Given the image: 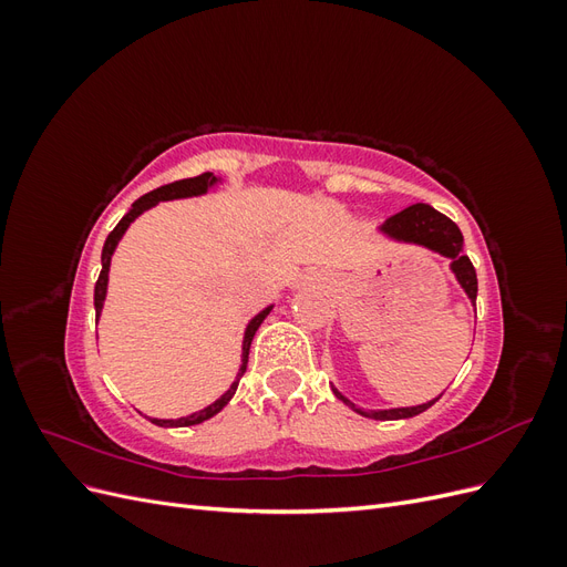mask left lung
<instances>
[{
  "label": "left lung",
  "instance_id": "left-lung-1",
  "mask_svg": "<svg viewBox=\"0 0 567 567\" xmlns=\"http://www.w3.org/2000/svg\"><path fill=\"white\" fill-rule=\"evenodd\" d=\"M379 231L390 238L394 244H409V246H419L425 248L431 252H437L442 257H447L450 260V269L456 277L458 286L463 288V293L468 296V300L475 307V298H477V277H475V269L468 260V255H463V236L461 229L454 225V221L437 213L435 208L425 203H416L411 205V208L392 215L390 219H385L383 225L379 227ZM336 398L348 404L357 414H362L367 419L373 421H398V419H411V416H419L421 411L431 409L437 400L425 402V404H416V406H394V409H362L357 406L354 402H350L346 394H342L336 385H331Z\"/></svg>",
  "mask_w": 567,
  "mask_h": 567
}]
</instances>
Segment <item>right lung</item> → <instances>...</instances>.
<instances>
[{
  "label": "right lung",
  "instance_id": "1",
  "mask_svg": "<svg viewBox=\"0 0 567 567\" xmlns=\"http://www.w3.org/2000/svg\"><path fill=\"white\" fill-rule=\"evenodd\" d=\"M217 184H221V179H219V177H215L213 173H203V175L192 177V179H182V182H175V184H165V186L156 188V192L144 194L142 198H136V200L132 203L130 213H127L123 219L117 221V227H115V229L109 234V238H106L104 250H101V274H99V281H96V286H94V310H96V321H99V317H101V310H104V300H106V290H109L111 257H113V252H115V248H117V244H120V238H123V236H125V231L130 229L132 221H134L136 217H140L142 213L151 210L153 205H158L161 200H175V198H194V196H203V194L213 192V188H215ZM271 310H274V302H271V305H267L262 312H257V315L248 321L246 331H244V346H241V367H238L236 379H234V383L229 385V390H227L225 394H219V398H217L213 404L203 406L200 411H194V414H188V416H182V419H148V421H151V423H156V425H161V427H186V425H196V423H203V421L213 419L215 414H219V411L225 409V406L229 404V400L234 398V392H236V388H238V381H241V375L246 373V367H248V352H250L252 336H255V331H257V329H260V323L267 319V315H269Z\"/></svg>",
  "mask_w": 567,
  "mask_h": 567
}]
</instances>
